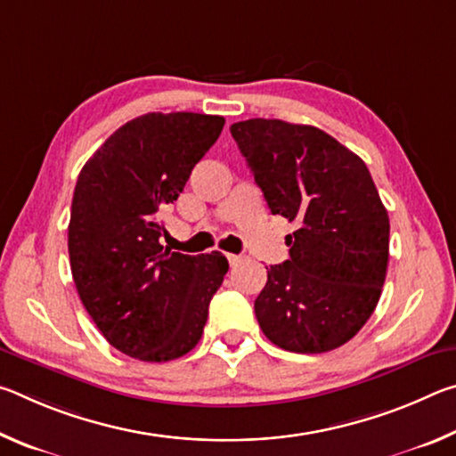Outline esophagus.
<instances>
[{
    "instance_id": "1",
    "label": "esophagus",
    "mask_w": 456,
    "mask_h": 456,
    "mask_svg": "<svg viewBox=\"0 0 456 456\" xmlns=\"http://www.w3.org/2000/svg\"><path fill=\"white\" fill-rule=\"evenodd\" d=\"M227 259H229V264H231V267H237L239 264H241V261L245 259L243 256H237V253H229L227 256Z\"/></svg>"
}]
</instances>
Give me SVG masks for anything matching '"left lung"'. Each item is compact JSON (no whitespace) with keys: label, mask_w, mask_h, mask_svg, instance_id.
<instances>
[{"label":"left lung","mask_w":456,"mask_h":456,"mask_svg":"<svg viewBox=\"0 0 456 456\" xmlns=\"http://www.w3.org/2000/svg\"><path fill=\"white\" fill-rule=\"evenodd\" d=\"M231 134L272 213L297 223L256 299L259 328L288 352L339 348L376 310L388 267L390 221L368 167L315 126L251 118Z\"/></svg>","instance_id":"obj_1"}]
</instances>
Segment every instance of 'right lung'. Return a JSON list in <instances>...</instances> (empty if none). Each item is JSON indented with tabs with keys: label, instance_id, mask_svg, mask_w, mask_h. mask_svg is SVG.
<instances>
[{
	"label": "right lung",
	"instance_id": "obj_1",
	"mask_svg": "<svg viewBox=\"0 0 456 456\" xmlns=\"http://www.w3.org/2000/svg\"><path fill=\"white\" fill-rule=\"evenodd\" d=\"M225 118L149 112L92 154L76 181L68 253L84 307L108 344L142 362L181 358L199 344L229 264L160 245L159 213L179 199Z\"/></svg>",
	"mask_w": 456,
	"mask_h": 456
}]
</instances>
